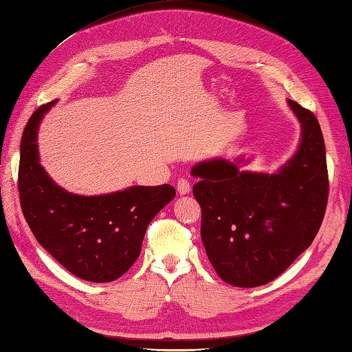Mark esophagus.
<instances>
[{
    "mask_svg": "<svg viewBox=\"0 0 352 352\" xmlns=\"http://www.w3.org/2000/svg\"><path fill=\"white\" fill-rule=\"evenodd\" d=\"M176 188L179 195H187L190 192V188H192V186H190V182L188 179H186V177H179L176 184Z\"/></svg>",
    "mask_w": 352,
    "mask_h": 352,
    "instance_id": "1",
    "label": "esophagus"
}]
</instances>
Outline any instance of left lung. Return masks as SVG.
I'll list each match as a JSON object with an SVG mask.
<instances>
[{
    "label": "left lung",
    "instance_id": "1",
    "mask_svg": "<svg viewBox=\"0 0 352 352\" xmlns=\"http://www.w3.org/2000/svg\"><path fill=\"white\" fill-rule=\"evenodd\" d=\"M301 123L295 155L276 173L245 171L248 160L197 164L193 197L201 239L217 274L235 287L268 284L312 245L324 218L329 179L326 146L315 115L289 100Z\"/></svg>",
    "mask_w": 352,
    "mask_h": 352
}]
</instances>
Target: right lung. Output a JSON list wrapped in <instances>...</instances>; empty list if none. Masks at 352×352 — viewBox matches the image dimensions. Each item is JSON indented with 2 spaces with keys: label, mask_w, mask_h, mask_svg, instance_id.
Instances as JSON below:
<instances>
[{
  "label": "right lung",
  "mask_w": 352,
  "mask_h": 352,
  "mask_svg": "<svg viewBox=\"0 0 352 352\" xmlns=\"http://www.w3.org/2000/svg\"><path fill=\"white\" fill-rule=\"evenodd\" d=\"M56 101L40 106L23 131L19 193L34 237L79 279L112 282L140 256L148 224L175 198V187L134 186L82 197L63 190L38 164L37 131Z\"/></svg>",
  "instance_id": "right-lung-1"
}]
</instances>
